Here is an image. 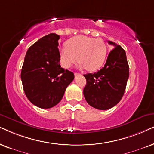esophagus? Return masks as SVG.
Here are the masks:
<instances>
[{
  "label": "esophagus",
  "mask_w": 154,
  "mask_h": 154,
  "mask_svg": "<svg viewBox=\"0 0 154 154\" xmlns=\"http://www.w3.org/2000/svg\"><path fill=\"white\" fill-rule=\"evenodd\" d=\"M81 75H82L81 74H79V73H77V72L75 73V78H77V77H80Z\"/></svg>",
  "instance_id": "1"
}]
</instances>
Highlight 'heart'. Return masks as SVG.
Masks as SVG:
<instances>
[{
	"label": "heart",
	"instance_id": "heart-1",
	"mask_svg": "<svg viewBox=\"0 0 154 154\" xmlns=\"http://www.w3.org/2000/svg\"><path fill=\"white\" fill-rule=\"evenodd\" d=\"M66 48L59 50L60 63L68 69L78 60L79 67L94 72L104 65L107 54V45L102 39L78 35L66 42Z\"/></svg>",
	"mask_w": 154,
	"mask_h": 154
}]
</instances>
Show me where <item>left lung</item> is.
<instances>
[{"mask_svg": "<svg viewBox=\"0 0 154 154\" xmlns=\"http://www.w3.org/2000/svg\"><path fill=\"white\" fill-rule=\"evenodd\" d=\"M108 42L114 48L109 54L104 67L94 74L84 75L87 79L83 90L85 100L100 110L109 109L120 102L129 75L125 50L114 42Z\"/></svg>", "mask_w": 154, "mask_h": 154, "instance_id": "8db88e82", "label": "left lung"}]
</instances>
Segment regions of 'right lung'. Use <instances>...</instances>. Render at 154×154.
<instances>
[{"label": "right lung", "mask_w": 154, "mask_h": 154, "mask_svg": "<svg viewBox=\"0 0 154 154\" xmlns=\"http://www.w3.org/2000/svg\"><path fill=\"white\" fill-rule=\"evenodd\" d=\"M60 36L50 33L30 46L25 54L21 80L30 102L41 109H50L63 98L75 78L74 73L60 65Z\"/></svg>", "instance_id": "add662e5"}]
</instances>
